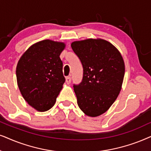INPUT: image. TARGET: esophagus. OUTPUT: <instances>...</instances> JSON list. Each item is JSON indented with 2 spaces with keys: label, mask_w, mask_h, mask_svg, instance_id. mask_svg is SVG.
<instances>
[{
  "label": "esophagus",
  "mask_w": 151,
  "mask_h": 151,
  "mask_svg": "<svg viewBox=\"0 0 151 151\" xmlns=\"http://www.w3.org/2000/svg\"><path fill=\"white\" fill-rule=\"evenodd\" d=\"M65 82L67 84H70L71 83V77L70 76H68V77L65 78Z\"/></svg>",
  "instance_id": "34e87169"
}]
</instances>
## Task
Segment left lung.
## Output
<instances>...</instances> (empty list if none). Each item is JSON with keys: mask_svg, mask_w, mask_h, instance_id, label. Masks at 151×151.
I'll return each mask as SVG.
<instances>
[{"mask_svg": "<svg viewBox=\"0 0 151 151\" xmlns=\"http://www.w3.org/2000/svg\"><path fill=\"white\" fill-rule=\"evenodd\" d=\"M71 47L83 69L81 82L73 85L78 106L86 115H101L121 91L125 74L123 58L112 44L101 39L74 41Z\"/></svg>", "mask_w": 151, "mask_h": 151, "instance_id": "1", "label": "left lung"}]
</instances>
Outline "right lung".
Listing matches in <instances>:
<instances>
[{
	"instance_id": "obj_1",
	"label": "right lung",
	"mask_w": 151,
	"mask_h": 151,
	"mask_svg": "<svg viewBox=\"0 0 151 151\" xmlns=\"http://www.w3.org/2000/svg\"><path fill=\"white\" fill-rule=\"evenodd\" d=\"M65 44L43 40L28 48L17 66L20 92L29 106L39 112L55 105L65 79L59 56Z\"/></svg>"
}]
</instances>
